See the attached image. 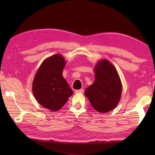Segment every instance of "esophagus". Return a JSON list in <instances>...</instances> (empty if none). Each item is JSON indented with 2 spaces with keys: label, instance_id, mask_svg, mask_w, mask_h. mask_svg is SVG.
I'll return each instance as SVG.
<instances>
[{
  "label": "esophagus",
  "instance_id": "1",
  "mask_svg": "<svg viewBox=\"0 0 155 155\" xmlns=\"http://www.w3.org/2000/svg\"><path fill=\"white\" fill-rule=\"evenodd\" d=\"M84 93V89H83V88L75 91V93Z\"/></svg>",
  "mask_w": 155,
  "mask_h": 155
}]
</instances>
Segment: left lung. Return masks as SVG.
<instances>
[{
  "label": "left lung",
  "instance_id": "left-lung-1",
  "mask_svg": "<svg viewBox=\"0 0 155 155\" xmlns=\"http://www.w3.org/2000/svg\"><path fill=\"white\" fill-rule=\"evenodd\" d=\"M94 83L86 88L84 94L91 106L105 113L117 106L121 97L122 83L116 68L107 59L95 64Z\"/></svg>",
  "mask_w": 155,
  "mask_h": 155
}]
</instances>
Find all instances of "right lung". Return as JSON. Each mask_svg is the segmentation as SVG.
Masks as SVG:
<instances>
[{"instance_id": "add662e5", "label": "right lung", "mask_w": 155, "mask_h": 155, "mask_svg": "<svg viewBox=\"0 0 155 155\" xmlns=\"http://www.w3.org/2000/svg\"><path fill=\"white\" fill-rule=\"evenodd\" d=\"M67 62L63 56L57 54L42 62L32 82V93L41 106L58 111L67 103L73 91L62 76Z\"/></svg>"}]
</instances>
